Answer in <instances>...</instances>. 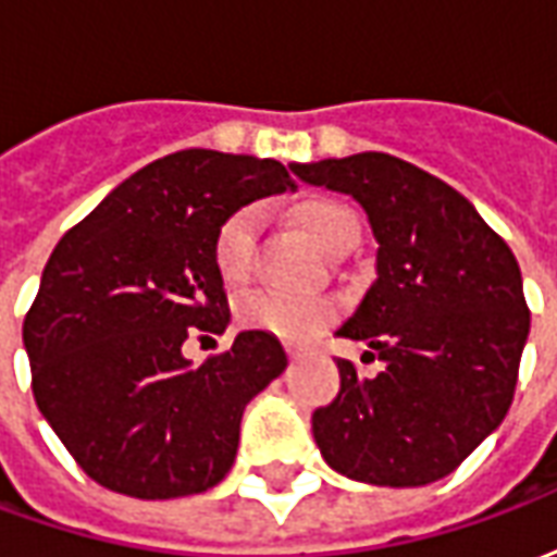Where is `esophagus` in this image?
Segmentation results:
<instances>
[{
	"label": "esophagus",
	"instance_id": "34e87169",
	"mask_svg": "<svg viewBox=\"0 0 557 557\" xmlns=\"http://www.w3.org/2000/svg\"><path fill=\"white\" fill-rule=\"evenodd\" d=\"M286 351H289L292 358H298V355L304 351V346H298V343H286Z\"/></svg>",
	"mask_w": 557,
	"mask_h": 557
}]
</instances>
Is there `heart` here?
<instances>
[{
	"label": "heart",
	"instance_id": "heart-1",
	"mask_svg": "<svg viewBox=\"0 0 557 557\" xmlns=\"http://www.w3.org/2000/svg\"><path fill=\"white\" fill-rule=\"evenodd\" d=\"M295 220L304 235L331 256L346 253L358 235V218L351 214V208L334 199H307L295 208ZM256 226V208H238L220 223L214 235V265L223 280L238 283L250 274ZM337 298L331 295H289L274 289H250L235 301V315L242 325L295 343L315 337L337 315Z\"/></svg>",
	"mask_w": 557,
	"mask_h": 557
}]
</instances>
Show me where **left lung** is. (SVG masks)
<instances>
[{
	"label": "left lung",
	"mask_w": 557,
	"mask_h": 557,
	"mask_svg": "<svg viewBox=\"0 0 557 557\" xmlns=\"http://www.w3.org/2000/svg\"><path fill=\"white\" fill-rule=\"evenodd\" d=\"M292 172L349 194L379 244L375 280L337 334L385 370L367 379L337 361V399L313 411L319 450L373 486L447 478L513 399L531 327L516 256L466 196L406 160L363 151Z\"/></svg>",
	"instance_id": "obj_1"
}]
</instances>
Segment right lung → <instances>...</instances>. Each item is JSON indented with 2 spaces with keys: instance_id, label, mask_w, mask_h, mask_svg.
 <instances>
[{
  "instance_id": "right-lung-1",
  "label": "right lung",
  "mask_w": 557,
  "mask_h": 557,
  "mask_svg": "<svg viewBox=\"0 0 557 557\" xmlns=\"http://www.w3.org/2000/svg\"><path fill=\"white\" fill-rule=\"evenodd\" d=\"M286 187L277 160L184 148L134 172L55 244L23 322L32 394L101 486L158 502L226 478L244 406L286 370V351L268 331H242L202 363L182 346L230 327L220 223Z\"/></svg>"
}]
</instances>
